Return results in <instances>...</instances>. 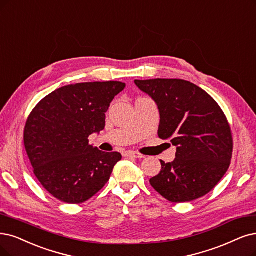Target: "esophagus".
<instances>
[{
	"instance_id": "esophagus-1",
	"label": "esophagus",
	"mask_w": 256,
	"mask_h": 256,
	"mask_svg": "<svg viewBox=\"0 0 256 256\" xmlns=\"http://www.w3.org/2000/svg\"><path fill=\"white\" fill-rule=\"evenodd\" d=\"M126 157H133V158H144L146 156L142 154H139L137 152H133V150H128V152L126 153Z\"/></svg>"
}]
</instances>
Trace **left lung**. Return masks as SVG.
Instances as JSON below:
<instances>
[{"mask_svg": "<svg viewBox=\"0 0 256 256\" xmlns=\"http://www.w3.org/2000/svg\"><path fill=\"white\" fill-rule=\"evenodd\" d=\"M156 102L158 136L176 148L174 162L160 160L162 171L150 179L171 202H192L209 193L228 171L233 152L231 128L217 102L182 79L135 80Z\"/></svg>", "mask_w": 256, "mask_h": 256, "instance_id": "1", "label": "left lung"}]
</instances>
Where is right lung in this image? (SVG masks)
<instances>
[{"mask_svg":"<svg viewBox=\"0 0 256 256\" xmlns=\"http://www.w3.org/2000/svg\"><path fill=\"white\" fill-rule=\"evenodd\" d=\"M118 81L66 85L47 94L28 116L24 146L45 190L66 204H82L106 186L121 160L102 152L88 137L106 126V112L124 90Z\"/></svg>","mask_w":256,"mask_h":256,"instance_id":"right-lung-1","label":"right lung"}]
</instances>
